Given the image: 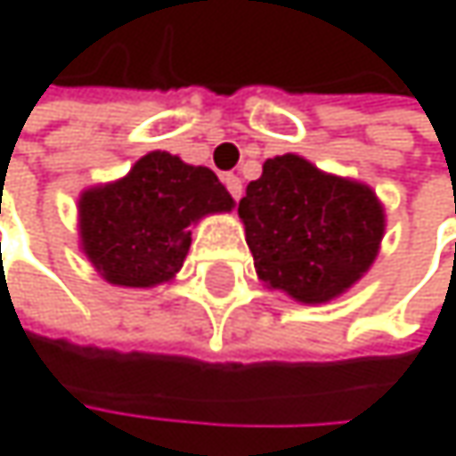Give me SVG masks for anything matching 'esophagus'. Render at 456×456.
<instances>
[{
    "instance_id": "1",
    "label": "esophagus",
    "mask_w": 456,
    "mask_h": 456,
    "mask_svg": "<svg viewBox=\"0 0 456 456\" xmlns=\"http://www.w3.org/2000/svg\"><path fill=\"white\" fill-rule=\"evenodd\" d=\"M224 187H227L229 195H232L234 200L242 198V179H240L237 174H227V176H224Z\"/></svg>"
}]
</instances>
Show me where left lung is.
Listing matches in <instances>:
<instances>
[{"label":"left lung","instance_id":"obj_1","mask_svg":"<svg viewBox=\"0 0 456 456\" xmlns=\"http://www.w3.org/2000/svg\"><path fill=\"white\" fill-rule=\"evenodd\" d=\"M258 277L301 304H324L375 261L383 208L364 184L322 174L298 155L264 163L240 200Z\"/></svg>","mask_w":456,"mask_h":456}]
</instances>
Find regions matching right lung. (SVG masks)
Returning <instances> with one entry per match:
<instances>
[{
  "label": "right lung",
  "instance_id": "1",
  "mask_svg": "<svg viewBox=\"0 0 456 456\" xmlns=\"http://www.w3.org/2000/svg\"><path fill=\"white\" fill-rule=\"evenodd\" d=\"M229 208L232 198L211 168L150 152L126 179L84 192L81 242L108 282L150 288L182 269L192 234L187 227Z\"/></svg>",
  "mask_w": 456,
  "mask_h": 456
}]
</instances>
